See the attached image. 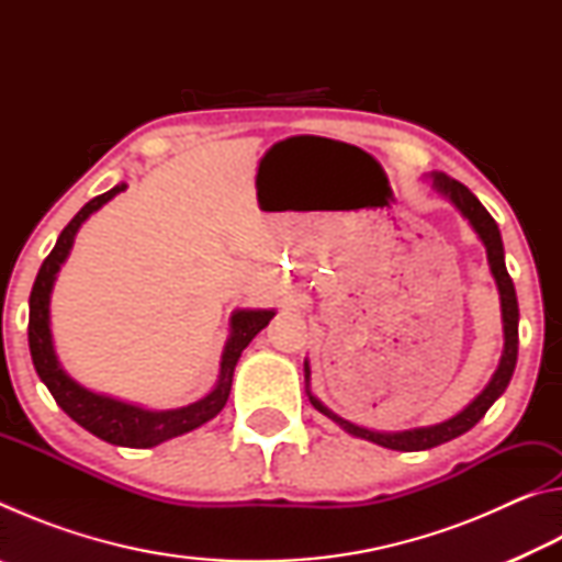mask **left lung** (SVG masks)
I'll return each instance as SVG.
<instances>
[{
	"instance_id": "obj_1",
	"label": "left lung",
	"mask_w": 562,
	"mask_h": 562,
	"mask_svg": "<svg viewBox=\"0 0 562 562\" xmlns=\"http://www.w3.org/2000/svg\"><path fill=\"white\" fill-rule=\"evenodd\" d=\"M434 188L439 190L441 195L449 198V201L459 207L461 215L471 223V227L479 233L481 243L486 245V255H488V268L493 280L498 284V294H501V315H503V357L501 364L496 369V374L488 382V386L473 398V402L463 408L461 414H456L449 422H441L436 426H422V429H408V431H394V434H384V431H372L364 429V426H357L347 422V418L337 416L335 412L319 402L317 396H312L310 392V364L304 361V382H307V396L312 406L317 408L319 414H325L331 422L339 424L341 429L351 436H359V439H367L372 443L384 446V449H394V451H426L434 449V446H441L446 441L456 439V436L465 434L473 429L475 424L486 416L493 402L506 392V386L513 376V369H516V359H518V300H516V288H513V280L506 270V258H503V240H501V231L496 221H493L491 213L481 205L479 198H475L469 188L459 180L449 178L446 173H434Z\"/></svg>"
}]
</instances>
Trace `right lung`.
Listing matches in <instances>:
<instances>
[{"label":"right lung","instance_id":"1","mask_svg":"<svg viewBox=\"0 0 562 562\" xmlns=\"http://www.w3.org/2000/svg\"><path fill=\"white\" fill-rule=\"evenodd\" d=\"M121 190H126V183L111 188L109 193L97 195L93 201L81 207L79 213L71 217V223L64 227L59 240H56L54 250L46 255L42 262L40 274H36L34 288L30 294V351L36 374L49 389L52 396L56 398L66 414H69L76 424L91 431L99 439L128 446V449H150L173 436L188 434L211 422L223 412V406L231 396L233 386V372L237 359H240L243 349L250 345L260 329L270 325L274 317V310H237L231 319V337L225 341L223 361H221V376H217L215 389L201 402L168 408V412H148V408L133 406L119 398L103 396L97 392H89L87 386L64 372L54 351L52 329H49V297L56 280V272L61 270L64 260L69 258V250L74 245V237L79 233L81 223L87 221L91 213H97L103 203H109L113 195H119Z\"/></svg>","mask_w":562,"mask_h":562}]
</instances>
